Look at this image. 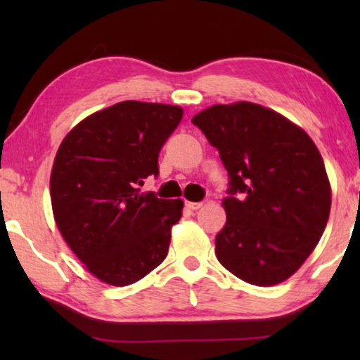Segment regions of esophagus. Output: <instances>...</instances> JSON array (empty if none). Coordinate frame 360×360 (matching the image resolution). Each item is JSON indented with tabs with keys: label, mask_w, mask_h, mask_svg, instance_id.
<instances>
[{
	"label": "esophagus",
	"mask_w": 360,
	"mask_h": 360,
	"mask_svg": "<svg viewBox=\"0 0 360 360\" xmlns=\"http://www.w3.org/2000/svg\"><path fill=\"white\" fill-rule=\"evenodd\" d=\"M186 206L188 210H193V211H197V210H200L203 206V203L202 202H186Z\"/></svg>",
	"instance_id": "34e87169"
}]
</instances>
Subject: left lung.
I'll list each match as a JSON object with an SVG mask.
<instances>
[{"mask_svg":"<svg viewBox=\"0 0 360 360\" xmlns=\"http://www.w3.org/2000/svg\"><path fill=\"white\" fill-rule=\"evenodd\" d=\"M229 173L227 222L217 260L254 285L294 275L319 243L330 212V184L318 148L271 109L241 101L192 119Z\"/></svg>","mask_w":360,"mask_h":360,"instance_id":"left-lung-1","label":"left lung"}]
</instances>
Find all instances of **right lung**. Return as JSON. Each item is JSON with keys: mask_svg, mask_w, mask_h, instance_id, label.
Returning a JSON list of instances; mask_svg holds the SVG:
<instances>
[{"mask_svg": "<svg viewBox=\"0 0 360 360\" xmlns=\"http://www.w3.org/2000/svg\"><path fill=\"white\" fill-rule=\"evenodd\" d=\"M179 106L122 101L84 119L60 144L51 200L60 233L103 283L129 285L165 260L182 200L141 193Z\"/></svg>", "mask_w": 360, "mask_h": 360, "instance_id": "1", "label": "right lung"}]
</instances>
